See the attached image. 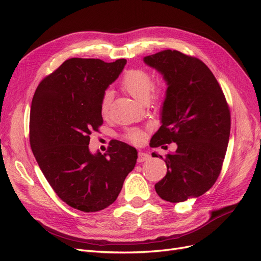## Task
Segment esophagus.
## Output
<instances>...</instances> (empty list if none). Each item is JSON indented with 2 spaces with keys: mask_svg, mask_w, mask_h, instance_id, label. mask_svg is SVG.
Here are the masks:
<instances>
[{
  "mask_svg": "<svg viewBox=\"0 0 261 261\" xmlns=\"http://www.w3.org/2000/svg\"><path fill=\"white\" fill-rule=\"evenodd\" d=\"M149 159H150V154L149 153L143 152V151H140L138 153V159H137L138 162H145V161H147Z\"/></svg>",
  "mask_w": 261,
  "mask_h": 261,
  "instance_id": "obj_1",
  "label": "esophagus"
}]
</instances>
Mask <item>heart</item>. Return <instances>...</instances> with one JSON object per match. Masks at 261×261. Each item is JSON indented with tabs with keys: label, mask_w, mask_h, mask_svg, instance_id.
Segmentation results:
<instances>
[{
	"label": "heart",
	"mask_w": 261,
	"mask_h": 261,
	"mask_svg": "<svg viewBox=\"0 0 261 261\" xmlns=\"http://www.w3.org/2000/svg\"><path fill=\"white\" fill-rule=\"evenodd\" d=\"M121 87L128 94L139 101L140 103H146L148 100H151L154 105H159L164 99L165 83L159 80L155 84L152 82V76L148 70L143 68H133L126 70L124 73ZM112 94L110 91L103 93L100 102V113L107 117L111 108ZM125 137L132 143H140L145 137V133L140 128L128 129L125 134Z\"/></svg>",
	"instance_id": "b5f03b06"
}]
</instances>
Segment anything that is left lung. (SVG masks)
I'll list each match as a JSON object with an SVG mask.
<instances>
[{"label":"left lung","instance_id":"1","mask_svg":"<svg viewBox=\"0 0 261 261\" xmlns=\"http://www.w3.org/2000/svg\"><path fill=\"white\" fill-rule=\"evenodd\" d=\"M168 85L160 128L150 146L165 149L175 143L174 153L162 158L167 174L154 185L163 200L181 202L196 198L213 186L222 169L231 129L224 93L208 66L176 50L144 58Z\"/></svg>","mask_w":261,"mask_h":261}]
</instances>
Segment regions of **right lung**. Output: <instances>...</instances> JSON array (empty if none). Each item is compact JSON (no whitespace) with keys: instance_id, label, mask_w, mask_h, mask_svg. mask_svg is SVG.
<instances>
[{"instance_id":"obj_1","label":"right lung","mask_w":261,"mask_h":261,"mask_svg":"<svg viewBox=\"0 0 261 261\" xmlns=\"http://www.w3.org/2000/svg\"><path fill=\"white\" fill-rule=\"evenodd\" d=\"M125 59L66 60L37 87L31 102L30 147L46 180L68 206L84 212L112 204L134 169L137 150L114 140L91 153V132L103 123L100 102L122 73Z\"/></svg>"}]
</instances>
